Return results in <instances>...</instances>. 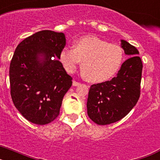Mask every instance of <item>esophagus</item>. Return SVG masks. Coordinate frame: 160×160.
Wrapping results in <instances>:
<instances>
[{"label":"esophagus","instance_id":"34e87169","mask_svg":"<svg viewBox=\"0 0 160 160\" xmlns=\"http://www.w3.org/2000/svg\"><path fill=\"white\" fill-rule=\"evenodd\" d=\"M79 85H80V82H76V81H73V87H78V86H79Z\"/></svg>","mask_w":160,"mask_h":160}]
</instances>
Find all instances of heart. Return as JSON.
Segmentation results:
<instances>
[{"instance_id": "b5f03b06", "label": "heart", "mask_w": 160, "mask_h": 160, "mask_svg": "<svg viewBox=\"0 0 160 160\" xmlns=\"http://www.w3.org/2000/svg\"><path fill=\"white\" fill-rule=\"evenodd\" d=\"M72 47H65L59 59L68 73H73L81 61L89 81L102 83L116 75L124 60L122 48L95 36H83L73 42Z\"/></svg>"}]
</instances>
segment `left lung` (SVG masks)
Returning <instances> with one entry per match:
<instances>
[{"instance_id": "1", "label": "left lung", "mask_w": 160, "mask_h": 160, "mask_svg": "<svg viewBox=\"0 0 160 160\" xmlns=\"http://www.w3.org/2000/svg\"><path fill=\"white\" fill-rule=\"evenodd\" d=\"M121 47L129 58L122 63L116 77L90 87L87 114L93 122L107 125L118 122L136 105L140 96L142 63L138 49L125 40Z\"/></svg>"}]
</instances>
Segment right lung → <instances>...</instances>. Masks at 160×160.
I'll use <instances>...</instances> for the list:
<instances>
[{
    "label": "right lung",
    "mask_w": 160,
    "mask_h": 160,
    "mask_svg": "<svg viewBox=\"0 0 160 160\" xmlns=\"http://www.w3.org/2000/svg\"><path fill=\"white\" fill-rule=\"evenodd\" d=\"M66 46L63 32L42 30L17 46L9 67L10 93L14 106L28 121L38 125L58 116L72 78L59 61Z\"/></svg>",
    "instance_id": "1"
}]
</instances>
